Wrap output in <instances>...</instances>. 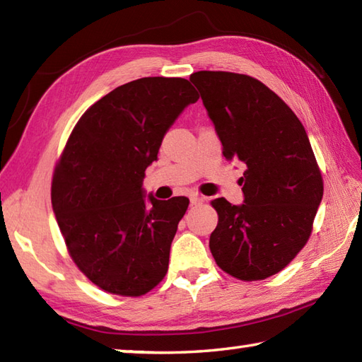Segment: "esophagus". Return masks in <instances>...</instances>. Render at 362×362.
<instances>
[{
	"label": "esophagus",
	"instance_id": "obj_1",
	"mask_svg": "<svg viewBox=\"0 0 362 362\" xmlns=\"http://www.w3.org/2000/svg\"><path fill=\"white\" fill-rule=\"evenodd\" d=\"M189 201H191V205H199V204L204 202V197L197 196V194H193V196L189 197Z\"/></svg>",
	"mask_w": 362,
	"mask_h": 362
}]
</instances>
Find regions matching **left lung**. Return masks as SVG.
Wrapping results in <instances>:
<instances>
[{
    "instance_id": "left-lung-1",
    "label": "left lung",
    "mask_w": 362,
    "mask_h": 362,
    "mask_svg": "<svg viewBox=\"0 0 362 362\" xmlns=\"http://www.w3.org/2000/svg\"><path fill=\"white\" fill-rule=\"evenodd\" d=\"M189 81L201 93L222 156L245 168L241 205L211 201L219 221L210 250L236 279H267L303 249L324 196L310 138L283 99L250 76L197 71Z\"/></svg>"
}]
</instances>
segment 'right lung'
<instances>
[{
  "label": "right lung",
  "mask_w": 362,
  "mask_h": 362,
  "mask_svg": "<svg viewBox=\"0 0 362 362\" xmlns=\"http://www.w3.org/2000/svg\"><path fill=\"white\" fill-rule=\"evenodd\" d=\"M199 99L182 78H141L82 115L52 177L51 201L70 255L96 286L143 296L163 280L188 197L146 196V168Z\"/></svg>",
  "instance_id": "1"
}]
</instances>
